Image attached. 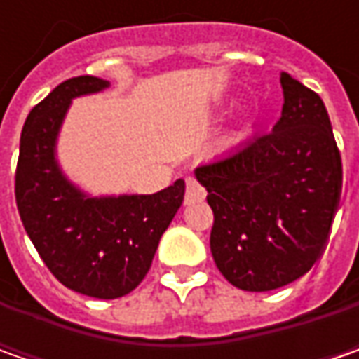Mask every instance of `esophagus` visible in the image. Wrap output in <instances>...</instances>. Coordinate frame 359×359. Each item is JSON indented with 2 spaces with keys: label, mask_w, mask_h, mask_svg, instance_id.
<instances>
[{
  "label": "esophagus",
  "mask_w": 359,
  "mask_h": 359,
  "mask_svg": "<svg viewBox=\"0 0 359 359\" xmlns=\"http://www.w3.org/2000/svg\"><path fill=\"white\" fill-rule=\"evenodd\" d=\"M205 198V189L196 177H187L186 180V203H196Z\"/></svg>",
  "instance_id": "1"
}]
</instances>
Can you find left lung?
Listing matches in <instances>:
<instances>
[{
  "label": "left lung",
  "mask_w": 359,
  "mask_h": 359,
  "mask_svg": "<svg viewBox=\"0 0 359 359\" xmlns=\"http://www.w3.org/2000/svg\"><path fill=\"white\" fill-rule=\"evenodd\" d=\"M282 118L196 177L214 212L217 269L245 292L296 282L320 259L341 196V156L322 97L282 72Z\"/></svg>",
  "instance_id": "1"
}]
</instances>
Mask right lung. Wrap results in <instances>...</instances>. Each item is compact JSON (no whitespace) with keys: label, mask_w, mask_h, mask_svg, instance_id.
I'll return each mask as SVG.
<instances>
[{"label":"right lung","mask_w":359,"mask_h":359,"mask_svg":"<svg viewBox=\"0 0 359 359\" xmlns=\"http://www.w3.org/2000/svg\"><path fill=\"white\" fill-rule=\"evenodd\" d=\"M107 86L100 77H72L35 105L21 130L15 170L18 212L39 257L65 287L100 299L142 283L186 191L177 180L151 196L88 198L63 177L55 140L69 102Z\"/></svg>","instance_id":"1"}]
</instances>
